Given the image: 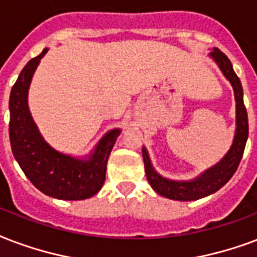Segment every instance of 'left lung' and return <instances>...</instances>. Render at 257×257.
Segmentation results:
<instances>
[{"mask_svg":"<svg viewBox=\"0 0 257 257\" xmlns=\"http://www.w3.org/2000/svg\"><path fill=\"white\" fill-rule=\"evenodd\" d=\"M210 56L213 57L218 67L221 68L222 73L230 81V84L234 89V99H236V115H237V128L234 135L233 145L230 147L229 153L224 157V160L214 168L205 172L200 178H197L190 182H176L162 178L160 174L154 172L151 166L147 151L143 149L142 156L145 162V170L146 177L151 188L154 189L158 194L177 201H193L209 196L212 193L217 192L222 188L228 181L232 178L234 172L237 170L240 161L244 154L246 138H248V115H246L244 100H242V87L240 79L234 73L232 63L226 57L225 53H222L220 49L214 48Z\"/></svg>","mask_w":257,"mask_h":257,"instance_id":"1","label":"left lung"}]
</instances>
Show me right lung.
Instances as JSON below:
<instances>
[{
	"mask_svg": "<svg viewBox=\"0 0 257 257\" xmlns=\"http://www.w3.org/2000/svg\"><path fill=\"white\" fill-rule=\"evenodd\" d=\"M44 49L20 73L9 99V138L16 161L28 180L47 196L59 200H84L96 194L106 180L107 160L120 134L112 130L103 137L88 161L73 160L48 146L32 120L28 108V88Z\"/></svg>",
	"mask_w": 257,
	"mask_h": 257,
	"instance_id": "right-lung-1",
	"label": "right lung"
}]
</instances>
